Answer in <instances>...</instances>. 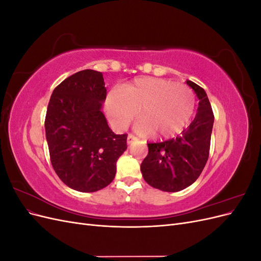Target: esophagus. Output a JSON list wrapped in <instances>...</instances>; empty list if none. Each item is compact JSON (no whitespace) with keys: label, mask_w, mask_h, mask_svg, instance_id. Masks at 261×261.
Instances as JSON below:
<instances>
[{"label":"esophagus","mask_w":261,"mask_h":261,"mask_svg":"<svg viewBox=\"0 0 261 261\" xmlns=\"http://www.w3.org/2000/svg\"><path fill=\"white\" fill-rule=\"evenodd\" d=\"M135 140H137V138H136L135 136L130 135V134H129V135L127 136V145H130V144H133L134 141H135Z\"/></svg>","instance_id":"esophagus-1"}]
</instances>
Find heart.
<instances>
[{
  "mask_svg": "<svg viewBox=\"0 0 261 261\" xmlns=\"http://www.w3.org/2000/svg\"><path fill=\"white\" fill-rule=\"evenodd\" d=\"M135 128L141 135L170 138L191 122L195 112L194 92L183 85L153 77H140L124 85L121 91H111L106 100L110 122L123 129L136 116Z\"/></svg>",
  "mask_w": 261,
  "mask_h": 261,
  "instance_id": "1",
  "label": "heart"
}]
</instances>
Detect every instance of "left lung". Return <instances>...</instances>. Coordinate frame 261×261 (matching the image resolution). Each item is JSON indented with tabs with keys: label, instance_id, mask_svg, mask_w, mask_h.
<instances>
[{
	"label": "left lung",
	"instance_id": "obj_1",
	"mask_svg": "<svg viewBox=\"0 0 261 261\" xmlns=\"http://www.w3.org/2000/svg\"><path fill=\"white\" fill-rule=\"evenodd\" d=\"M199 100L194 121L181 135L162 143L148 144V155L140 171L147 183L162 192L175 193L191 186L207 163L215 116L200 86L186 81Z\"/></svg>",
	"mask_w": 261,
	"mask_h": 261
}]
</instances>
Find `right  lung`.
Returning a JSON list of instances; mask_svg holds the SVG:
<instances>
[{"mask_svg":"<svg viewBox=\"0 0 261 261\" xmlns=\"http://www.w3.org/2000/svg\"><path fill=\"white\" fill-rule=\"evenodd\" d=\"M101 72L81 70L52 92L45 115V137L52 167L69 188L93 193L115 177L127 135H116L102 112L107 89Z\"/></svg>","mask_w":261,"mask_h":261,"instance_id":"obj_1","label":"right lung"}]
</instances>
